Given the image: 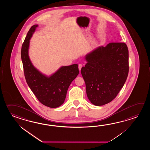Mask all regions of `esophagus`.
I'll return each instance as SVG.
<instances>
[{"instance_id": "34e87169", "label": "esophagus", "mask_w": 150, "mask_h": 150, "mask_svg": "<svg viewBox=\"0 0 150 150\" xmlns=\"http://www.w3.org/2000/svg\"><path fill=\"white\" fill-rule=\"evenodd\" d=\"M82 67H83V65H82V64H79V65H78V68H79V70L80 71L81 70V69Z\"/></svg>"}]
</instances>
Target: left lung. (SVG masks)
<instances>
[{"label":"left lung","instance_id":"left-lung-1","mask_svg":"<svg viewBox=\"0 0 150 150\" xmlns=\"http://www.w3.org/2000/svg\"><path fill=\"white\" fill-rule=\"evenodd\" d=\"M87 63L81 70L86 94L94 105L111 102L127 79L129 51L125 43H110L86 54Z\"/></svg>","mask_w":150,"mask_h":150}]
</instances>
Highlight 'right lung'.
<instances>
[{
	"label": "right lung",
	"instance_id": "add662e5",
	"mask_svg": "<svg viewBox=\"0 0 150 150\" xmlns=\"http://www.w3.org/2000/svg\"><path fill=\"white\" fill-rule=\"evenodd\" d=\"M38 25L29 29L22 45L21 56L25 80L29 88L43 105L55 108L61 106L66 98L67 89L79 74L78 65L62 66L48 76L41 72L32 64L29 56L30 39Z\"/></svg>",
	"mask_w": 150,
	"mask_h": 150
}]
</instances>
